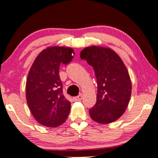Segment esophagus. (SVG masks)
<instances>
[{"instance_id":"esophagus-1","label":"esophagus","mask_w":158,"mask_h":158,"mask_svg":"<svg viewBox=\"0 0 158 158\" xmlns=\"http://www.w3.org/2000/svg\"><path fill=\"white\" fill-rule=\"evenodd\" d=\"M82 94H79V95H78L77 97H74L73 98V101H80L81 100H82Z\"/></svg>"}]
</instances>
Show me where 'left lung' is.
Here are the masks:
<instances>
[{
	"mask_svg": "<svg viewBox=\"0 0 158 158\" xmlns=\"http://www.w3.org/2000/svg\"><path fill=\"white\" fill-rule=\"evenodd\" d=\"M94 70L98 83L97 102L89 114L100 124L118 119L125 112L131 95V81L120 57L113 50L100 46H89L80 52Z\"/></svg>",
	"mask_w": 158,
	"mask_h": 158,
	"instance_id": "obj_1",
	"label": "left lung"
}]
</instances>
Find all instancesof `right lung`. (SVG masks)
Instances as JSON below:
<instances>
[{
    "mask_svg": "<svg viewBox=\"0 0 158 158\" xmlns=\"http://www.w3.org/2000/svg\"><path fill=\"white\" fill-rule=\"evenodd\" d=\"M73 49L52 46L43 49L31 66L26 82V100L40 124L55 127L63 124L70 111V102L63 94L59 76L60 64H67Z\"/></svg>",
    "mask_w": 158,
    "mask_h": 158,
    "instance_id": "add662e5",
    "label": "right lung"
}]
</instances>
